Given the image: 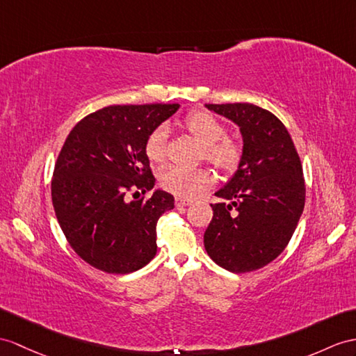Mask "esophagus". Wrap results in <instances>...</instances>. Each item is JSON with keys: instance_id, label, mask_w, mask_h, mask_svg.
Masks as SVG:
<instances>
[{"instance_id": "1", "label": "esophagus", "mask_w": 356, "mask_h": 356, "mask_svg": "<svg viewBox=\"0 0 356 356\" xmlns=\"http://www.w3.org/2000/svg\"><path fill=\"white\" fill-rule=\"evenodd\" d=\"M190 204H192V201H188V199H186V197H179V196L175 197L177 208H183V207H187Z\"/></svg>"}]
</instances>
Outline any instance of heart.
<instances>
[{"instance_id": "heart-1", "label": "heart", "mask_w": 356, "mask_h": 356, "mask_svg": "<svg viewBox=\"0 0 356 356\" xmlns=\"http://www.w3.org/2000/svg\"><path fill=\"white\" fill-rule=\"evenodd\" d=\"M184 128L202 146V157L223 172H232L241 160L240 145L225 137L227 129L210 113L195 111L184 120ZM168 128L160 125L146 138L145 154L149 161L161 163L166 157ZM213 183V175L207 169H184L181 166L164 168L160 184L168 192L181 197H195Z\"/></svg>"}]
</instances>
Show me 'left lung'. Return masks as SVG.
<instances>
[{
	"label": "left lung",
	"instance_id": "left-lung-1",
	"mask_svg": "<svg viewBox=\"0 0 356 356\" xmlns=\"http://www.w3.org/2000/svg\"><path fill=\"white\" fill-rule=\"evenodd\" d=\"M240 128L243 148L231 179L214 195L204 234L207 254L234 273L252 272L278 257L305 205L300 159L281 120L254 104H205Z\"/></svg>",
	"mask_w": 356,
	"mask_h": 356
}]
</instances>
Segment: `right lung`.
I'll list each match as a JSON object with an SVG mask.
<instances>
[{
    "label": "right lung",
    "mask_w": 356,
    "mask_h": 356,
    "mask_svg": "<svg viewBox=\"0 0 356 356\" xmlns=\"http://www.w3.org/2000/svg\"><path fill=\"white\" fill-rule=\"evenodd\" d=\"M179 104L110 106L86 116L69 133L54 168L51 196L66 240L95 268L127 275L157 254V220L175 207L154 190L148 201L127 193L152 190L146 138Z\"/></svg>",
    "instance_id": "obj_1"
}]
</instances>
